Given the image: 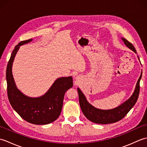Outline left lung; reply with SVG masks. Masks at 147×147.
<instances>
[{
  "label": "left lung",
  "instance_id": "8db88e82",
  "mask_svg": "<svg viewBox=\"0 0 147 147\" xmlns=\"http://www.w3.org/2000/svg\"><path fill=\"white\" fill-rule=\"evenodd\" d=\"M122 40L127 47L136 53V49L131 43L125 38H122ZM142 72L138 82H137L135 91H134L131 96L119 106L114 109H109V110H102V109H96L93 107L87 101L85 95L81 91V90L78 88L79 102L83 114L85 115V117L88 120L97 124H111L116 123V122L121 120L122 119L125 117V115L128 113V112L133 107L137 100H138L140 93V82L142 78Z\"/></svg>",
  "mask_w": 147,
  "mask_h": 147
}]
</instances>
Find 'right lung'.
<instances>
[{
  "mask_svg": "<svg viewBox=\"0 0 147 147\" xmlns=\"http://www.w3.org/2000/svg\"><path fill=\"white\" fill-rule=\"evenodd\" d=\"M32 41H22L15 47L6 69L7 96L14 110L30 123L47 124L55 121L61 114L65 93L73 85V78L61 77L56 80L44 95L39 97H30L23 94L16 85L12 74L14 59L20 47Z\"/></svg>",
  "mask_w": 147,
  "mask_h": 147,
  "instance_id": "obj_1",
  "label": "right lung"
}]
</instances>
